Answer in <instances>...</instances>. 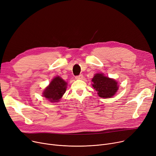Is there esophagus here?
<instances>
[{
    "mask_svg": "<svg viewBox=\"0 0 156 156\" xmlns=\"http://www.w3.org/2000/svg\"><path fill=\"white\" fill-rule=\"evenodd\" d=\"M83 75H79V76H76V79H77V80H80V79H83Z\"/></svg>",
    "mask_w": 156,
    "mask_h": 156,
    "instance_id": "obj_1",
    "label": "esophagus"
}]
</instances>
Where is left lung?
Segmentation results:
<instances>
[{"mask_svg":"<svg viewBox=\"0 0 156 156\" xmlns=\"http://www.w3.org/2000/svg\"><path fill=\"white\" fill-rule=\"evenodd\" d=\"M93 87L98 92L99 97L110 98L118 89V82L113 79L104 76V74H96L92 79Z\"/></svg>","mask_w":156,"mask_h":156,"instance_id":"obj_1","label":"left lung"}]
</instances>
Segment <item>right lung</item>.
<instances>
[{"mask_svg": "<svg viewBox=\"0 0 156 156\" xmlns=\"http://www.w3.org/2000/svg\"><path fill=\"white\" fill-rule=\"evenodd\" d=\"M67 83L57 76L53 79L48 87L43 92V96L47 98L50 102H58L62 96L66 93Z\"/></svg>", "mask_w": 156, "mask_h": 156, "instance_id": "1", "label": "right lung"}]
</instances>
